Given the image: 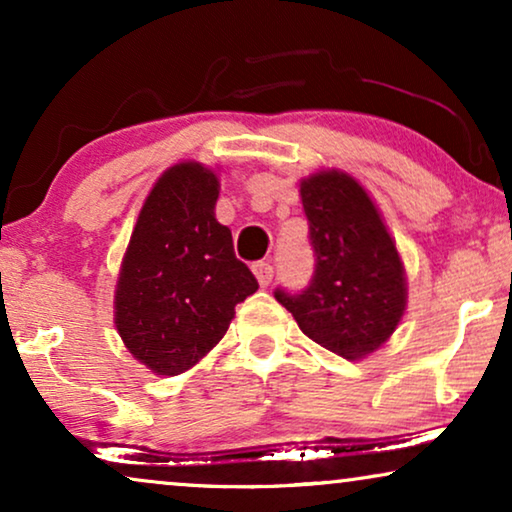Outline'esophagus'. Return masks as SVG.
I'll return each mask as SVG.
<instances>
[{"instance_id":"esophagus-1","label":"esophagus","mask_w":512,"mask_h":512,"mask_svg":"<svg viewBox=\"0 0 512 512\" xmlns=\"http://www.w3.org/2000/svg\"><path fill=\"white\" fill-rule=\"evenodd\" d=\"M251 270H254L258 284H261L263 289L272 282V275H275V270H272V265H270V263H263V261H261V263H254V268H251Z\"/></svg>"}]
</instances>
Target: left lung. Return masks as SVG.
Masks as SVG:
<instances>
[{
  "instance_id": "left-lung-1",
  "label": "left lung",
  "mask_w": 512,
  "mask_h": 512,
  "mask_svg": "<svg viewBox=\"0 0 512 512\" xmlns=\"http://www.w3.org/2000/svg\"><path fill=\"white\" fill-rule=\"evenodd\" d=\"M300 200L317 256L303 293L275 298L317 345L347 361L380 349L408 310V277L382 212L359 179L317 170L300 179Z\"/></svg>"
}]
</instances>
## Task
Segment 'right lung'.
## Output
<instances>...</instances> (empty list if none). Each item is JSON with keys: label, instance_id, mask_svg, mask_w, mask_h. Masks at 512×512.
<instances>
[{"label": "right lung", "instance_id": "1", "mask_svg": "<svg viewBox=\"0 0 512 512\" xmlns=\"http://www.w3.org/2000/svg\"><path fill=\"white\" fill-rule=\"evenodd\" d=\"M219 172L195 160L167 167L146 195L118 270L114 324L151 373L191 370L226 335L258 282L216 221Z\"/></svg>", "mask_w": 512, "mask_h": 512}]
</instances>
